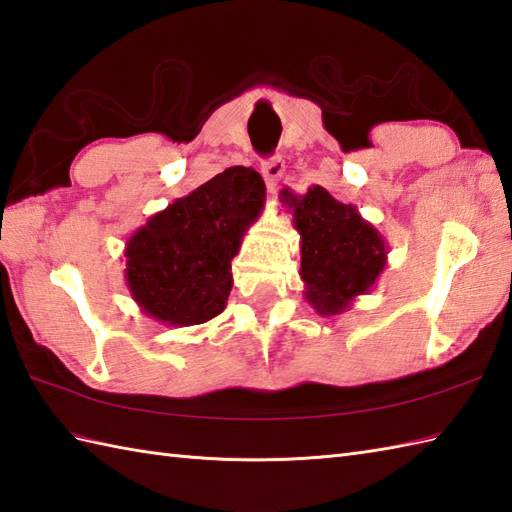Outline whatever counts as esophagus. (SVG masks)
Segmentation results:
<instances>
[{"mask_svg":"<svg viewBox=\"0 0 512 512\" xmlns=\"http://www.w3.org/2000/svg\"><path fill=\"white\" fill-rule=\"evenodd\" d=\"M260 170H263V177L267 181V186L274 190L278 186L280 177L285 175V162H282L280 155H274V157H269V160H263V164H260Z\"/></svg>","mask_w":512,"mask_h":512,"instance_id":"obj_1","label":"esophagus"}]
</instances>
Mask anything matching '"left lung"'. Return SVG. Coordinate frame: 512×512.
Returning <instances> with one entry per match:
<instances>
[{
  "instance_id": "1",
  "label": "left lung",
  "mask_w": 512,
  "mask_h": 512,
  "mask_svg": "<svg viewBox=\"0 0 512 512\" xmlns=\"http://www.w3.org/2000/svg\"><path fill=\"white\" fill-rule=\"evenodd\" d=\"M300 234V278L304 298L320 315H339L359 295L372 291L388 265V247L377 227L350 203L337 201L322 186L306 195L282 192Z\"/></svg>"
}]
</instances>
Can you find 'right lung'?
Segmentation results:
<instances>
[{
	"mask_svg": "<svg viewBox=\"0 0 512 512\" xmlns=\"http://www.w3.org/2000/svg\"><path fill=\"white\" fill-rule=\"evenodd\" d=\"M263 208V177L232 166L153 214L124 247V278L142 313L164 326L219 315L232 289V258Z\"/></svg>",
	"mask_w": 512,
	"mask_h": 512,
	"instance_id": "add662e5",
	"label": "right lung"
}]
</instances>
